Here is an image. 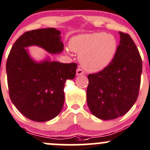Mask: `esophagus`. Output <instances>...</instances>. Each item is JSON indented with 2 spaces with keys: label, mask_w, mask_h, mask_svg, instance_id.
<instances>
[{
  "label": "esophagus",
  "mask_w": 150,
  "mask_h": 150,
  "mask_svg": "<svg viewBox=\"0 0 150 150\" xmlns=\"http://www.w3.org/2000/svg\"><path fill=\"white\" fill-rule=\"evenodd\" d=\"M84 74V71L82 70L81 69H80V68H78L76 70V75H81Z\"/></svg>",
  "instance_id": "obj_1"
}]
</instances>
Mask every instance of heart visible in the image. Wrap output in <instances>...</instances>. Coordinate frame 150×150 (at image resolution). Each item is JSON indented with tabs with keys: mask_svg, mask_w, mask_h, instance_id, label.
Masks as SVG:
<instances>
[{
	"mask_svg": "<svg viewBox=\"0 0 150 150\" xmlns=\"http://www.w3.org/2000/svg\"><path fill=\"white\" fill-rule=\"evenodd\" d=\"M69 47L80 54L81 65L90 71H100L110 65L117 51V41L104 33L80 34L70 40Z\"/></svg>",
	"mask_w": 150,
	"mask_h": 150,
	"instance_id": "b5f03b06",
	"label": "heart"
}]
</instances>
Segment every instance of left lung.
I'll return each instance as SVG.
<instances>
[{
    "label": "left lung",
    "mask_w": 150,
    "mask_h": 150,
    "mask_svg": "<svg viewBox=\"0 0 150 150\" xmlns=\"http://www.w3.org/2000/svg\"><path fill=\"white\" fill-rule=\"evenodd\" d=\"M120 35L110 65L87 76L88 107L94 116L104 120L125 115L137 100L140 88L142 57L131 37L122 32Z\"/></svg>",
    "instance_id": "1"
}]
</instances>
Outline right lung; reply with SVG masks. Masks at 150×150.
<instances>
[{
  "label": "right lung",
  "instance_id": "right-lung-1",
  "mask_svg": "<svg viewBox=\"0 0 150 150\" xmlns=\"http://www.w3.org/2000/svg\"><path fill=\"white\" fill-rule=\"evenodd\" d=\"M36 45L52 54L63 50L60 31L44 28L27 31L11 47L6 62L11 100L28 119L50 120L60 114L64 103V84L73 79L77 64L44 60L36 63L25 47Z\"/></svg>",
  "mask_w": 150,
  "mask_h": 150
}]
</instances>
